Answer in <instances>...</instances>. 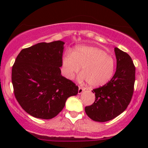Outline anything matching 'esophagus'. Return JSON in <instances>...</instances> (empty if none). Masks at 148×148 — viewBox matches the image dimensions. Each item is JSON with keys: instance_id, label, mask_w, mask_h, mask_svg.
<instances>
[{"instance_id": "obj_1", "label": "esophagus", "mask_w": 148, "mask_h": 148, "mask_svg": "<svg viewBox=\"0 0 148 148\" xmlns=\"http://www.w3.org/2000/svg\"><path fill=\"white\" fill-rule=\"evenodd\" d=\"M85 90L84 88H82V87H79V90H78V94L79 95H80V94H82L84 91Z\"/></svg>"}]
</instances>
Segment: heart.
<instances>
[{"label": "heart", "instance_id": "b5f03b06", "mask_svg": "<svg viewBox=\"0 0 148 148\" xmlns=\"http://www.w3.org/2000/svg\"><path fill=\"white\" fill-rule=\"evenodd\" d=\"M63 74L72 79L82 67L80 81H87L89 86L98 87L110 81L115 70L114 59L103 49L97 46H80L72 54L67 53L63 58Z\"/></svg>", "mask_w": 148, "mask_h": 148}]
</instances>
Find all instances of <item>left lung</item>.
<instances>
[{"label":"left lung","mask_w":148,"mask_h":148,"mask_svg":"<svg viewBox=\"0 0 148 148\" xmlns=\"http://www.w3.org/2000/svg\"><path fill=\"white\" fill-rule=\"evenodd\" d=\"M117 69L108 83L92 90L95 101L85 107L88 117L96 122H107L115 118L129 105L134 92L135 67L132 59L125 52L114 48Z\"/></svg>","instance_id":"8db88e82"}]
</instances>
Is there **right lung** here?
Wrapping results in <instances>:
<instances>
[{
  "label": "right lung",
  "mask_w": 148,
  "mask_h": 148,
  "mask_svg": "<svg viewBox=\"0 0 148 148\" xmlns=\"http://www.w3.org/2000/svg\"><path fill=\"white\" fill-rule=\"evenodd\" d=\"M64 44L62 41L42 42L22 49L12 67L15 97L33 117L53 118L66 99L78 94V86L61 74Z\"/></svg>",
  "instance_id": "right-lung-1"
}]
</instances>
